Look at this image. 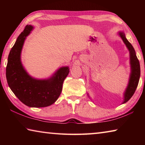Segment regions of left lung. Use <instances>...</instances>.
I'll return each mask as SVG.
<instances>
[{"label":"left lung","mask_w":145,"mask_h":145,"mask_svg":"<svg viewBox=\"0 0 145 145\" xmlns=\"http://www.w3.org/2000/svg\"><path fill=\"white\" fill-rule=\"evenodd\" d=\"M119 35L130 52V63L131 67V73L130 75L129 84L124 93V101L123 102V104H124L131 99L136 91L140 77V65L134 47L131 43L127 40L125 34L123 32H120Z\"/></svg>","instance_id":"left-lung-1"}]
</instances>
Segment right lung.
I'll list each match as a JSON object with an SVG mask.
<instances>
[{
  "label": "right lung",
  "mask_w": 145,
  "mask_h": 145,
  "mask_svg": "<svg viewBox=\"0 0 145 145\" xmlns=\"http://www.w3.org/2000/svg\"><path fill=\"white\" fill-rule=\"evenodd\" d=\"M33 27L25 26L10 50L6 67V78L12 91L20 101L31 107H44L54 104L61 95L63 84L70 72L61 67L48 79H36L29 75L21 62L24 41Z\"/></svg>",
  "instance_id": "1"
}]
</instances>
